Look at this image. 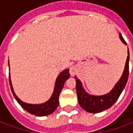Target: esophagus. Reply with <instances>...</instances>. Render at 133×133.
<instances>
[{"mask_svg":"<svg viewBox=\"0 0 133 133\" xmlns=\"http://www.w3.org/2000/svg\"><path fill=\"white\" fill-rule=\"evenodd\" d=\"M70 73V75L71 76H74L75 75V73L77 72V68L75 65H71V66L70 67V69H69Z\"/></svg>","mask_w":133,"mask_h":133,"instance_id":"esophagus-1","label":"esophagus"}]
</instances>
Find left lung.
Wrapping results in <instances>:
<instances>
[{"mask_svg": "<svg viewBox=\"0 0 133 133\" xmlns=\"http://www.w3.org/2000/svg\"><path fill=\"white\" fill-rule=\"evenodd\" d=\"M119 37L120 41L125 45H127L120 33ZM128 55L126 60L125 69L123 70L122 76L120 77V80L117 81V83L115 85L113 88L107 94L103 95H93L88 93L85 91V90L83 88L82 82L76 76H75L78 103L83 110L91 113H98L110 108L117 101L118 98L120 97V94L122 93L123 90L125 88L128 79L129 61H130L128 48Z\"/></svg>", "mask_w": 133, "mask_h": 133, "instance_id": "left-lung-1", "label": "left lung"}]
</instances>
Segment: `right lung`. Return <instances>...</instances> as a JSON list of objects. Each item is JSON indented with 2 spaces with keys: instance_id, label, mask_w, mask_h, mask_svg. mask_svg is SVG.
<instances>
[{
  "instance_id": "add662e5",
  "label": "right lung",
  "mask_w": 133,
  "mask_h": 133,
  "mask_svg": "<svg viewBox=\"0 0 133 133\" xmlns=\"http://www.w3.org/2000/svg\"><path fill=\"white\" fill-rule=\"evenodd\" d=\"M8 67L10 68L9 62H8ZM70 75L69 69H65L63 71H62L56 78L53 92L50 98L48 100H47L46 102L41 103V104H30V103H24L21 100H20L14 92L12 83H11L10 73H9V83H10L11 91L13 92L16 100L25 110H26L30 114L34 115L35 116H46L52 113L55 110V109L58 108L59 105L58 98H59L60 93L63 88L65 82L70 78Z\"/></svg>"
}]
</instances>
